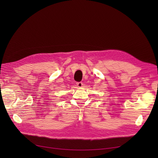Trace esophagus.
I'll use <instances>...</instances> for the list:
<instances>
[{"mask_svg": "<svg viewBox=\"0 0 158 158\" xmlns=\"http://www.w3.org/2000/svg\"><path fill=\"white\" fill-rule=\"evenodd\" d=\"M76 85H77L78 87L81 88L83 86V83L82 82H76Z\"/></svg>", "mask_w": 158, "mask_h": 158, "instance_id": "34e87169", "label": "esophagus"}]
</instances>
